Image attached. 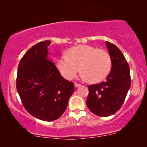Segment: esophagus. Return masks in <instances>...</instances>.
Wrapping results in <instances>:
<instances>
[{
  "label": "esophagus",
  "mask_w": 147,
  "mask_h": 147,
  "mask_svg": "<svg viewBox=\"0 0 147 147\" xmlns=\"http://www.w3.org/2000/svg\"><path fill=\"white\" fill-rule=\"evenodd\" d=\"M81 86V84H77V83H75V87L77 88V87H79Z\"/></svg>",
  "instance_id": "1"
}]
</instances>
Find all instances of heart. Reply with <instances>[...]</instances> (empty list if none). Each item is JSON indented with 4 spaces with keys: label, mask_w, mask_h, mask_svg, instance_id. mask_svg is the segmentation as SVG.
<instances>
[{
    "label": "heart",
    "mask_w": 147,
    "mask_h": 147,
    "mask_svg": "<svg viewBox=\"0 0 147 147\" xmlns=\"http://www.w3.org/2000/svg\"><path fill=\"white\" fill-rule=\"evenodd\" d=\"M56 59L57 68L65 79L70 80L80 72L86 82L91 84L102 82L111 69L109 54L102 49L89 45H79L68 50Z\"/></svg>",
    "instance_id": "obj_1"
}]
</instances>
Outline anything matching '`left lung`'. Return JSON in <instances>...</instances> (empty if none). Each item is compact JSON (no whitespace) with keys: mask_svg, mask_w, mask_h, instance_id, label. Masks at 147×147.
<instances>
[{"mask_svg":"<svg viewBox=\"0 0 147 147\" xmlns=\"http://www.w3.org/2000/svg\"><path fill=\"white\" fill-rule=\"evenodd\" d=\"M112 68L106 82L88 86V108L96 115L108 117L115 113L122 106L131 87L128 62L116 45L106 41Z\"/></svg>","mask_w":147,"mask_h":147,"instance_id":"1","label":"left lung"}]
</instances>
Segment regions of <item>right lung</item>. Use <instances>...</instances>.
Returning <instances> with one entry per match:
<instances>
[{"mask_svg":"<svg viewBox=\"0 0 147 147\" xmlns=\"http://www.w3.org/2000/svg\"><path fill=\"white\" fill-rule=\"evenodd\" d=\"M50 41L30 48L18 64L16 89L22 104L34 117L43 121L59 118L66 109L75 86L61 75L48 57Z\"/></svg>","mask_w":147,"mask_h":147,"instance_id":"obj_1","label":"right lung"}]
</instances>
